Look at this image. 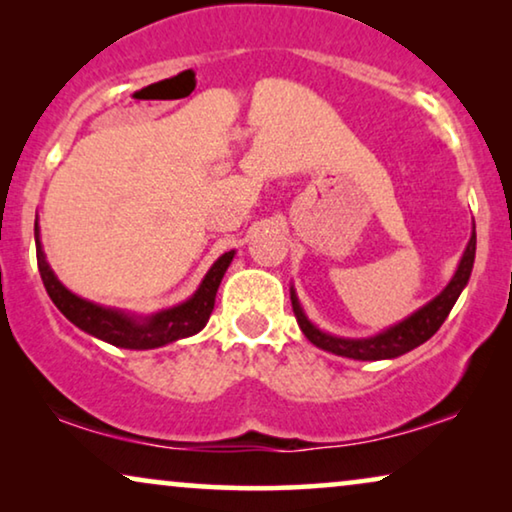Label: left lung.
<instances>
[{"label": "left lung", "mask_w": 512, "mask_h": 512, "mask_svg": "<svg viewBox=\"0 0 512 512\" xmlns=\"http://www.w3.org/2000/svg\"><path fill=\"white\" fill-rule=\"evenodd\" d=\"M473 261H475V230L471 240H468V247L464 251V256H461L459 268L450 279V284H447L445 289L431 300V303L419 307V310L415 314H410L408 319L398 321L396 326L373 335V338H338V335L319 331V328L305 317L303 307L298 303L296 291L291 289L293 314H296L298 326L300 331L305 333V338L310 340L312 345L324 349V352L347 356V359H356V361L396 359V356H401L405 352H410V349L422 345V342L429 340L431 335L443 326L447 314H450L454 303H457L459 293L464 291V286L468 284V277H471V270H473Z\"/></svg>", "instance_id": "obj_1"}]
</instances>
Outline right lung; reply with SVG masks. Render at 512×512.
<instances>
[{
    "instance_id": "right-lung-1",
    "label": "right lung",
    "mask_w": 512,
    "mask_h": 512,
    "mask_svg": "<svg viewBox=\"0 0 512 512\" xmlns=\"http://www.w3.org/2000/svg\"><path fill=\"white\" fill-rule=\"evenodd\" d=\"M34 242H37V265L41 272V282H44L55 307H58L74 326H79L81 331L123 349H156L202 331L209 321V314L214 310L216 291H219L221 279L226 275L228 265L235 256V251H226V254L219 256V261L209 268L205 279H202L198 291H195L186 303L174 305L170 310L149 314V317H137V314L114 310V307L95 305L90 303V300L79 298L76 293L69 291L67 286L55 277V272L46 261V254L39 242L37 223H34Z\"/></svg>"
}]
</instances>
